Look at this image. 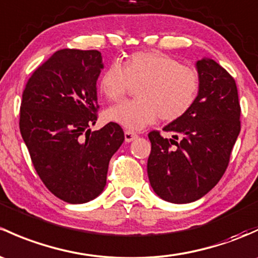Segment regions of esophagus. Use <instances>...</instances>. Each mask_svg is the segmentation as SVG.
Masks as SVG:
<instances>
[{"instance_id": "34e87169", "label": "esophagus", "mask_w": 258, "mask_h": 258, "mask_svg": "<svg viewBox=\"0 0 258 258\" xmlns=\"http://www.w3.org/2000/svg\"><path fill=\"white\" fill-rule=\"evenodd\" d=\"M138 136L136 134H135V132H132V131H126L124 132V141H126V142H132V141L134 140H136Z\"/></svg>"}]
</instances>
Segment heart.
<instances>
[{"label": "heart", "mask_w": 258, "mask_h": 258, "mask_svg": "<svg viewBox=\"0 0 258 258\" xmlns=\"http://www.w3.org/2000/svg\"><path fill=\"white\" fill-rule=\"evenodd\" d=\"M197 69L158 50L137 51L123 61L111 64L99 79V91L107 101L123 99L138 88L135 101L122 102L106 111V118L127 130L140 131L158 118L172 122L183 117L200 93Z\"/></svg>", "instance_id": "1"}]
</instances>
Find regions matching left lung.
Instances as JSON below:
<instances>
[{"label": "left lung", "instance_id": "obj_1", "mask_svg": "<svg viewBox=\"0 0 258 258\" xmlns=\"http://www.w3.org/2000/svg\"><path fill=\"white\" fill-rule=\"evenodd\" d=\"M200 93L188 113L163 131L148 134L151 154L147 173L154 193L165 202L186 204L209 193L219 183L241 130L236 83L213 59L197 61Z\"/></svg>", "mask_w": 258, "mask_h": 258}]
</instances>
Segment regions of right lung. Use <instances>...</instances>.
<instances>
[{"mask_svg":"<svg viewBox=\"0 0 258 258\" xmlns=\"http://www.w3.org/2000/svg\"><path fill=\"white\" fill-rule=\"evenodd\" d=\"M102 68L99 50H58L34 70L22 95L20 130L32 163L44 185L69 204L102 193L111 157L124 140L115 122L90 130Z\"/></svg>","mask_w":258,"mask_h":258,"instance_id":"1","label":"right lung"}]
</instances>
